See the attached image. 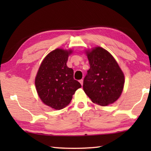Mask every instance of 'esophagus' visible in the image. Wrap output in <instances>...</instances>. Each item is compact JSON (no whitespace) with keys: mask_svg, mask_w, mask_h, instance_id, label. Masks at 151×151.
I'll use <instances>...</instances> for the list:
<instances>
[{"mask_svg":"<svg viewBox=\"0 0 151 151\" xmlns=\"http://www.w3.org/2000/svg\"><path fill=\"white\" fill-rule=\"evenodd\" d=\"M79 82H80V83L81 84V85L83 86V79H81V80L79 81Z\"/></svg>","mask_w":151,"mask_h":151,"instance_id":"obj_1","label":"esophagus"}]
</instances>
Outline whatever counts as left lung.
Masks as SVG:
<instances>
[{"mask_svg": "<svg viewBox=\"0 0 151 151\" xmlns=\"http://www.w3.org/2000/svg\"><path fill=\"white\" fill-rule=\"evenodd\" d=\"M90 68L83 89L93 103L106 106L116 102L123 91L124 75L112 55L101 47L86 49Z\"/></svg>", "mask_w": 151, "mask_h": 151, "instance_id": "obj_1", "label": "left lung"}]
</instances>
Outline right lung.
<instances>
[{
  "label": "right lung",
  "instance_id": "1",
  "mask_svg": "<svg viewBox=\"0 0 151 151\" xmlns=\"http://www.w3.org/2000/svg\"><path fill=\"white\" fill-rule=\"evenodd\" d=\"M71 49L58 48L42 60L35 77L38 95L45 104L55 110L65 108L81 85L73 78L74 71L66 65Z\"/></svg>",
  "mask_w": 151,
  "mask_h": 151
}]
</instances>
